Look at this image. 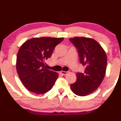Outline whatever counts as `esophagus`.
<instances>
[{"label": "esophagus", "instance_id": "esophagus-1", "mask_svg": "<svg viewBox=\"0 0 121 121\" xmlns=\"http://www.w3.org/2000/svg\"><path fill=\"white\" fill-rule=\"evenodd\" d=\"M60 73L62 74V75H66L67 74L68 72L67 71H61L60 72Z\"/></svg>", "mask_w": 121, "mask_h": 121}]
</instances>
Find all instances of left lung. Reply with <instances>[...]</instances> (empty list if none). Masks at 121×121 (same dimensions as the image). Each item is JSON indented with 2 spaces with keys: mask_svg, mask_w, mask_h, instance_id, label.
<instances>
[{
  "mask_svg": "<svg viewBox=\"0 0 121 121\" xmlns=\"http://www.w3.org/2000/svg\"><path fill=\"white\" fill-rule=\"evenodd\" d=\"M69 41L77 48L80 63L85 67L77 73V81L71 84L72 91L78 96H86L97 90L105 75L107 58L104 50L96 40L75 37Z\"/></svg>",
  "mask_w": 121,
  "mask_h": 121,
  "instance_id": "8db88e82",
  "label": "left lung"
}]
</instances>
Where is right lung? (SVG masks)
I'll use <instances>...</instances> for the list:
<instances>
[{
	"instance_id": "right-lung-1",
	"label": "right lung",
	"mask_w": 121,
	"mask_h": 121,
	"mask_svg": "<svg viewBox=\"0 0 121 121\" xmlns=\"http://www.w3.org/2000/svg\"><path fill=\"white\" fill-rule=\"evenodd\" d=\"M64 38L30 39L21 46L17 55L16 69L24 86L37 94L53 88L58 77L56 72L46 69L44 61L52 56L55 47Z\"/></svg>"
}]
</instances>
